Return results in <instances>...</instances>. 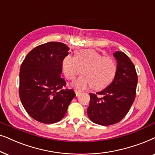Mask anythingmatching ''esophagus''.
I'll return each instance as SVG.
<instances>
[{
	"label": "esophagus",
	"instance_id": "1",
	"mask_svg": "<svg viewBox=\"0 0 155 155\" xmlns=\"http://www.w3.org/2000/svg\"><path fill=\"white\" fill-rule=\"evenodd\" d=\"M75 93H76V96H78L79 95H80L81 94V91H78V90H75Z\"/></svg>",
	"mask_w": 155,
	"mask_h": 155
}]
</instances>
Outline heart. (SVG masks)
<instances>
[{
	"label": "heart",
	"instance_id": "heart-1",
	"mask_svg": "<svg viewBox=\"0 0 155 155\" xmlns=\"http://www.w3.org/2000/svg\"><path fill=\"white\" fill-rule=\"evenodd\" d=\"M61 69L68 80H74L83 72L84 75L73 83L74 87L94 90L104 89L112 83L117 71V64L113 58L104 57L94 49H80L74 57L67 55L61 61Z\"/></svg>",
	"mask_w": 155,
	"mask_h": 155
}]
</instances>
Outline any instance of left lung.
<instances>
[{
	"instance_id": "1",
	"label": "left lung",
	"mask_w": 155,
	"mask_h": 155,
	"mask_svg": "<svg viewBox=\"0 0 155 155\" xmlns=\"http://www.w3.org/2000/svg\"><path fill=\"white\" fill-rule=\"evenodd\" d=\"M117 71L110 85L90 94L87 114L96 124L110 125L122 120L130 109L136 96L137 75L134 64L124 52L115 51Z\"/></svg>"
}]
</instances>
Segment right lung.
<instances>
[{
  "instance_id": "add662e5",
  "label": "right lung",
  "mask_w": 155,
  "mask_h": 155,
  "mask_svg": "<svg viewBox=\"0 0 155 155\" xmlns=\"http://www.w3.org/2000/svg\"><path fill=\"white\" fill-rule=\"evenodd\" d=\"M69 50L64 43H45L32 49L20 66V101L38 122L51 124L61 120L76 96L74 90L64 89L67 84L60 76L61 61Z\"/></svg>"
}]
</instances>
